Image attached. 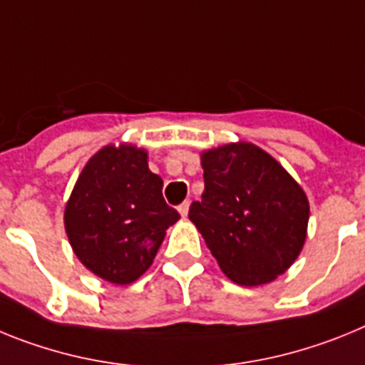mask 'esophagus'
I'll return each mask as SVG.
<instances>
[{
    "instance_id": "34e87169",
    "label": "esophagus",
    "mask_w": 365,
    "mask_h": 365,
    "mask_svg": "<svg viewBox=\"0 0 365 365\" xmlns=\"http://www.w3.org/2000/svg\"><path fill=\"white\" fill-rule=\"evenodd\" d=\"M189 205H191V202H189V200L182 202V204L178 205V211H180V215H182V217H187V213H189Z\"/></svg>"
}]
</instances>
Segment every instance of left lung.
I'll use <instances>...</instances> for the list:
<instances>
[{"mask_svg":"<svg viewBox=\"0 0 365 365\" xmlns=\"http://www.w3.org/2000/svg\"><path fill=\"white\" fill-rule=\"evenodd\" d=\"M204 192L189 218L222 272L244 287L284 274L307 237L309 200L292 176L252 143L202 154Z\"/></svg>","mask_w":365,"mask_h":365,"instance_id":"8db88e82","label":"left lung"}]
</instances>
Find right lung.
Returning a JSON list of instances; mask_svg holds the SVG:
<instances>
[{
    "label": "right lung",
    "instance_id": "obj_1",
    "mask_svg": "<svg viewBox=\"0 0 365 365\" xmlns=\"http://www.w3.org/2000/svg\"><path fill=\"white\" fill-rule=\"evenodd\" d=\"M161 189L147 152L132 145H108L88 161L64 213L73 252L88 270L115 284L148 270L165 231L180 218Z\"/></svg>",
    "mask_w": 365,
    "mask_h": 365
}]
</instances>
